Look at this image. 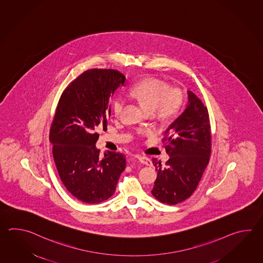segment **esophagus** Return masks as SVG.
<instances>
[{"instance_id":"obj_1","label":"esophagus","mask_w":263,"mask_h":263,"mask_svg":"<svg viewBox=\"0 0 263 263\" xmlns=\"http://www.w3.org/2000/svg\"><path fill=\"white\" fill-rule=\"evenodd\" d=\"M135 158L139 161L141 163H143V164H145V165H152V162H151V159L149 158H147V157L145 156H139V155H137V156H135Z\"/></svg>"}]
</instances>
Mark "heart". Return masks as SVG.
Here are the masks:
<instances>
[{"label":"heart","instance_id":"b5f03b06","mask_svg":"<svg viewBox=\"0 0 263 263\" xmlns=\"http://www.w3.org/2000/svg\"><path fill=\"white\" fill-rule=\"evenodd\" d=\"M129 97L142 101L151 110H154L157 118L171 120L177 118L183 106V94L178 88H170L165 82L160 79H142L130 87ZM125 98L119 95L112 102V112L119 117L123 111Z\"/></svg>","mask_w":263,"mask_h":263}]
</instances>
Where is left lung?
<instances>
[{"label":"left lung","mask_w":263,"mask_h":263,"mask_svg":"<svg viewBox=\"0 0 263 263\" xmlns=\"http://www.w3.org/2000/svg\"><path fill=\"white\" fill-rule=\"evenodd\" d=\"M188 99L184 112L168 127L162 140L170 156L165 167H162L161 161L152 160L158 175L151 194L167 205H176L193 195L211 157L208 108L190 90Z\"/></svg>","instance_id":"1"}]
</instances>
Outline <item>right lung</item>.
<instances>
[{"label":"right lung","instance_id":"add662e5","mask_svg":"<svg viewBox=\"0 0 263 263\" xmlns=\"http://www.w3.org/2000/svg\"><path fill=\"white\" fill-rule=\"evenodd\" d=\"M126 78L110 68H92L63 91L50 129L56 169L63 184L80 201L97 204L114 195L126 168L122 153L100 156L98 129H107L110 101Z\"/></svg>","mask_w":263,"mask_h":263}]
</instances>
